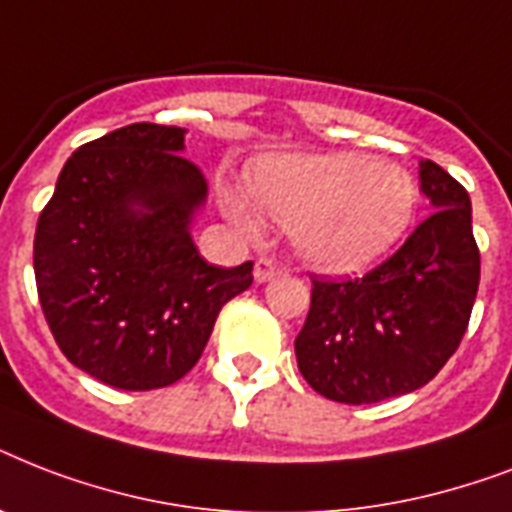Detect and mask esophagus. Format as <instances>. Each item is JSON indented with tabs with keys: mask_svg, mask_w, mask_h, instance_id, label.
Wrapping results in <instances>:
<instances>
[{
	"mask_svg": "<svg viewBox=\"0 0 512 512\" xmlns=\"http://www.w3.org/2000/svg\"><path fill=\"white\" fill-rule=\"evenodd\" d=\"M279 263L273 260V257H257V263H255V279L263 284V281H271L276 273H279Z\"/></svg>",
	"mask_w": 512,
	"mask_h": 512,
	"instance_id": "esophagus-1",
	"label": "esophagus"
}]
</instances>
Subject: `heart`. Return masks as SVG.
<instances>
[{"mask_svg": "<svg viewBox=\"0 0 512 512\" xmlns=\"http://www.w3.org/2000/svg\"><path fill=\"white\" fill-rule=\"evenodd\" d=\"M263 212L292 225L297 255L321 271H358L388 252L417 207L412 175L364 154L271 156L249 175ZM223 207L244 231L257 215L239 191L225 188Z\"/></svg>", "mask_w": 512, "mask_h": 512, "instance_id": "1", "label": "heart"}]
</instances>
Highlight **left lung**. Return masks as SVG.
Wrapping results in <instances>:
<instances>
[{
  "label": "left lung",
  "instance_id": "left-lung-1",
  "mask_svg": "<svg viewBox=\"0 0 512 512\" xmlns=\"http://www.w3.org/2000/svg\"><path fill=\"white\" fill-rule=\"evenodd\" d=\"M420 188L433 212L388 260L364 276H311L295 356L305 382L329 401L412 393L460 348L481 281L470 196L430 159L420 162Z\"/></svg>",
  "mask_w": 512,
  "mask_h": 512
}]
</instances>
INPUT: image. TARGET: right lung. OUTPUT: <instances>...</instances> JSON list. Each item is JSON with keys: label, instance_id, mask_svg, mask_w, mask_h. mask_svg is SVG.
I'll list each match as a JSON object with an SVG mask.
<instances>
[{"label": "right lung", "instance_id": "add662e5", "mask_svg": "<svg viewBox=\"0 0 512 512\" xmlns=\"http://www.w3.org/2000/svg\"><path fill=\"white\" fill-rule=\"evenodd\" d=\"M183 130L127 124L76 148L34 236L39 303L63 356L122 390L172 385L204 353L252 263L217 268L188 223L207 180Z\"/></svg>", "mask_w": 512, "mask_h": 512}]
</instances>
